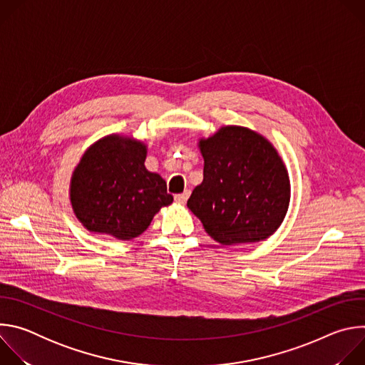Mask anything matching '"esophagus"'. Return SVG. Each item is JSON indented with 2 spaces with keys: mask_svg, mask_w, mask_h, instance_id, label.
Instances as JSON below:
<instances>
[{
  "mask_svg": "<svg viewBox=\"0 0 365 365\" xmlns=\"http://www.w3.org/2000/svg\"><path fill=\"white\" fill-rule=\"evenodd\" d=\"M189 195H190V190H185L183 193L176 195V196H175V200H176V202H179V203H185V202L187 200Z\"/></svg>",
  "mask_w": 365,
  "mask_h": 365,
  "instance_id": "34e87169",
  "label": "esophagus"
}]
</instances>
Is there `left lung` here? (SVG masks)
Masks as SVG:
<instances>
[{
  "label": "left lung",
  "mask_w": 365,
  "mask_h": 365,
  "mask_svg": "<svg viewBox=\"0 0 365 365\" xmlns=\"http://www.w3.org/2000/svg\"><path fill=\"white\" fill-rule=\"evenodd\" d=\"M203 180L187 207L207 235L222 245L258 242L282 225L290 203V179L276 147L259 133L224 125L197 141Z\"/></svg>",
  "instance_id": "left-lung-1"
}]
</instances>
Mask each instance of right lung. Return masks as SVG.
I'll list each match as a JSON object with an SVG mask.
<instances>
[{
	"instance_id": "right-lung-1",
	"label": "right lung",
	"mask_w": 365,
	"mask_h": 365,
	"mask_svg": "<svg viewBox=\"0 0 365 365\" xmlns=\"http://www.w3.org/2000/svg\"><path fill=\"white\" fill-rule=\"evenodd\" d=\"M147 144L108 134L91 144L76 165L69 199L76 220L92 234L128 241L173 202L163 178L145 169Z\"/></svg>"
}]
</instances>
